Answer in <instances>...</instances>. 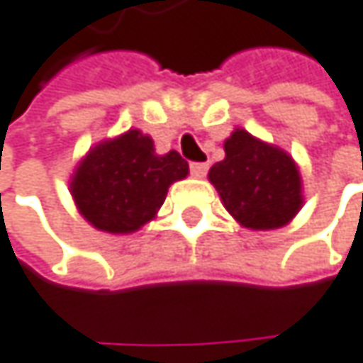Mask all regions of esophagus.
Wrapping results in <instances>:
<instances>
[{"instance_id": "obj_1", "label": "esophagus", "mask_w": 363, "mask_h": 363, "mask_svg": "<svg viewBox=\"0 0 363 363\" xmlns=\"http://www.w3.org/2000/svg\"><path fill=\"white\" fill-rule=\"evenodd\" d=\"M189 169H191V176H196V178H202V176H206V172H208V165H206V163H191V165H189Z\"/></svg>"}]
</instances>
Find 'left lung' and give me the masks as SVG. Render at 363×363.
I'll return each mask as SVG.
<instances>
[{"mask_svg": "<svg viewBox=\"0 0 363 363\" xmlns=\"http://www.w3.org/2000/svg\"><path fill=\"white\" fill-rule=\"evenodd\" d=\"M223 150L225 159L211 167L208 180L232 217L252 230H273L297 215L301 178L286 152L241 128L225 140Z\"/></svg>", "mask_w": 363, "mask_h": 363, "instance_id": "8db88e82", "label": "left lung"}]
</instances>
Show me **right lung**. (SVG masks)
Returning a JSON list of instances; mask_svg holds the SVG:
<instances>
[{
  "mask_svg": "<svg viewBox=\"0 0 363 363\" xmlns=\"http://www.w3.org/2000/svg\"><path fill=\"white\" fill-rule=\"evenodd\" d=\"M187 174L189 165L176 150L157 155L152 140L133 128L94 146L72 174L70 191L94 228L124 235L150 221L169 185Z\"/></svg>",
  "mask_w": 363,
  "mask_h": 363,
  "instance_id": "right-lung-1",
  "label": "right lung"
}]
</instances>
